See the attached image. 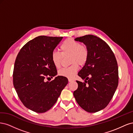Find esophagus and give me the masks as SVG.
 I'll list each match as a JSON object with an SVG mask.
<instances>
[{
	"mask_svg": "<svg viewBox=\"0 0 133 133\" xmlns=\"http://www.w3.org/2000/svg\"><path fill=\"white\" fill-rule=\"evenodd\" d=\"M68 81H69V82H71L74 81V79H70V78H69V79H68Z\"/></svg>",
	"mask_w": 133,
	"mask_h": 133,
	"instance_id": "34e87169",
	"label": "esophagus"
}]
</instances>
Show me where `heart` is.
Here are the masks:
<instances>
[{
  "mask_svg": "<svg viewBox=\"0 0 133 133\" xmlns=\"http://www.w3.org/2000/svg\"><path fill=\"white\" fill-rule=\"evenodd\" d=\"M61 53L54 50L51 57L52 62L55 67L59 68L62 65L64 57L70 56L69 61L71 65L60 69L58 74L60 76L66 78H73L78 70V64L80 66L85 65L89 58V51L85 45H81L79 42L73 39L65 40L60 45Z\"/></svg>",
  "mask_w": 133,
  "mask_h": 133,
  "instance_id": "b5f03b06",
  "label": "heart"
}]
</instances>
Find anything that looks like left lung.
<instances>
[{
    "label": "left lung",
    "mask_w": 133,
    "mask_h": 133,
    "mask_svg": "<svg viewBox=\"0 0 133 133\" xmlns=\"http://www.w3.org/2000/svg\"><path fill=\"white\" fill-rule=\"evenodd\" d=\"M75 40L87 46L89 58L78 74L85 82L76 80L78 87L73 95L84 110L97 112L108 105L118 87L117 61L108 44L96 36L86 35Z\"/></svg>",
    "instance_id": "1"
}]
</instances>
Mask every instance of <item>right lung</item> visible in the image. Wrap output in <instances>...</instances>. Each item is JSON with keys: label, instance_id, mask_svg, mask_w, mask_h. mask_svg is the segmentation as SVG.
Returning <instances> with one entry per match:
<instances>
[{"label": "right lung", "instance_id": "obj_1", "mask_svg": "<svg viewBox=\"0 0 133 133\" xmlns=\"http://www.w3.org/2000/svg\"><path fill=\"white\" fill-rule=\"evenodd\" d=\"M63 37L41 35L26 43L16 58L13 85L21 101L27 108L43 113L52 108L68 83L58 76L51 55Z\"/></svg>", "mask_w": 133, "mask_h": 133}]
</instances>
